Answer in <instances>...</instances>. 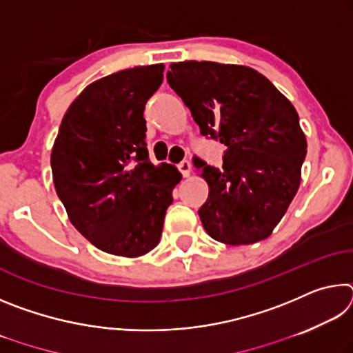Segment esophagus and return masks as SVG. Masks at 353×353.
I'll list each match as a JSON object with an SVG mask.
<instances>
[{"mask_svg": "<svg viewBox=\"0 0 353 353\" xmlns=\"http://www.w3.org/2000/svg\"><path fill=\"white\" fill-rule=\"evenodd\" d=\"M177 168L182 172L183 177H188L191 174V163L188 162V160H182V162L177 165Z\"/></svg>", "mask_w": 353, "mask_h": 353, "instance_id": "34e87169", "label": "esophagus"}]
</instances>
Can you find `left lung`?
<instances>
[{
    "label": "left lung",
    "instance_id": "1",
    "mask_svg": "<svg viewBox=\"0 0 353 353\" xmlns=\"http://www.w3.org/2000/svg\"><path fill=\"white\" fill-rule=\"evenodd\" d=\"M170 87L202 135L227 148L223 170L196 159L208 183L199 208L213 240L241 246L272 234L301 183L307 139L290 99L244 65L187 61L170 65Z\"/></svg>",
    "mask_w": 353,
    "mask_h": 353
}]
</instances>
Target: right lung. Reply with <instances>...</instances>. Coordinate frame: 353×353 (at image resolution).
I'll use <instances>...</instances> for the list:
<instances>
[{
    "label": "right lung",
    "instance_id": "1",
    "mask_svg": "<svg viewBox=\"0 0 353 353\" xmlns=\"http://www.w3.org/2000/svg\"><path fill=\"white\" fill-rule=\"evenodd\" d=\"M163 70L134 67L92 82L68 107L52 146V181L71 224L107 254L134 259L157 246L182 179L174 165L155 166L146 148L143 112Z\"/></svg>",
    "mask_w": 353,
    "mask_h": 353
}]
</instances>
